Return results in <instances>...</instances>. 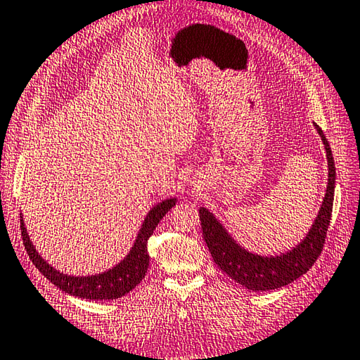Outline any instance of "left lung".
Returning a JSON list of instances; mask_svg holds the SVG:
<instances>
[{
    "label": "left lung",
    "instance_id": "left-lung-1",
    "mask_svg": "<svg viewBox=\"0 0 360 360\" xmlns=\"http://www.w3.org/2000/svg\"><path fill=\"white\" fill-rule=\"evenodd\" d=\"M323 140L328 158V187L326 195L323 198L320 212L316 215L312 228L309 229L304 240L281 256H259L242 248L223 224L209 212L206 207H200V220L202 228V237L207 243L214 262L231 276L238 284L248 290L264 292L274 290L293 283L315 264V260L321 255L328 226L333 215L334 188H335V165L333 151L328 140L319 124H315Z\"/></svg>",
    "mask_w": 360,
    "mask_h": 360
}]
</instances>
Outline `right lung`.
Returning <instances> with one entry per match:
<instances>
[{"label":"right lung","instance_id":"right-lung-1","mask_svg":"<svg viewBox=\"0 0 360 360\" xmlns=\"http://www.w3.org/2000/svg\"><path fill=\"white\" fill-rule=\"evenodd\" d=\"M176 204V198L164 200L154 206L148 212L145 221L140 228L139 236L134 242L131 251L128 252L122 262L112 266L108 271L100 274H91V276H68L54 266L49 265L41 257L37 250L34 248L30 236H27L23 217L20 220L21 237H23L25 250L30 255L32 264L37 266V270L44 276L51 281L54 285H58L60 290L73 295L77 298L86 300H117L129 293L134 287L140 284V281L145 278V273L150 265V255H148V238L156 229L158 223L164 218V215Z\"/></svg>","mask_w":360,"mask_h":360}]
</instances>
